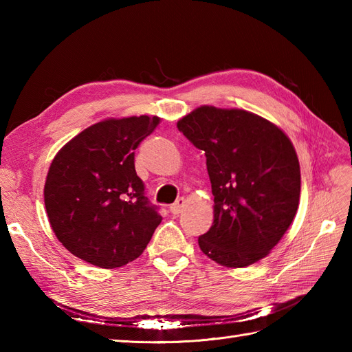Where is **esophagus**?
Here are the masks:
<instances>
[{
	"instance_id": "esophagus-1",
	"label": "esophagus",
	"mask_w": 352,
	"mask_h": 352,
	"mask_svg": "<svg viewBox=\"0 0 352 352\" xmlns=\"http://www.w3.org/2000/svg\"><path fill=\"white\" fill-rule=\"evenodd\" d=\"M185 202H186L185 198H177L175 201V204L170 206V212H172V214H179V212H182V210L185 207Z\"/></svg>"
}]
</instances>
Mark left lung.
I'll use <instances>...</instances> for the list:
<instances>
[{"label":"left lung","mask_w":352,"mask_h":352,"mask_svg":"<svg viewBox=\"0 0 352 352\" xmlns=\"http://www.w3.org/2000/svg\"><path fill=\"white\" fill-rule=\"evenodd\" d=\"M202 150L214 195V221L198 238L201 251L226 267L264 258L296 214L301 172L283 131L238 109L202 105L177 122Z\"/></svg>","instance_id":"obj_1"}]
</instances>
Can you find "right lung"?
Returning a JSON list of instances; mask_svg holds the SVG:
<instances>
[{
    "label": "right lung",
    "mask_w": 352,
    "mask_h": 352,
    "mask_svg": "<svg viewBox=\"0 0 352 352\" xmlns=\"http://www.w3.org/2000/svg\"><path fill=\"white\" fill-rule=\"evenodd\" d=\"M160 117L95 123L69 141L50 166L44 201L57 239L101 269L140 257L162 223L135 170V150Z\"/></svg>",
    "instance_id": "add662e5"
}]
</instances>
